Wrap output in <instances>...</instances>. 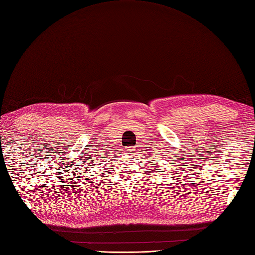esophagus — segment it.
<instances>
[{
    "label": "esophagus",
    "mask_w": 255,
    "mask_h": 255,
    "mask_svg": "<svg viewBox=\"0 0 255 255\" xmlns=\"http://www.w3.org/2000/svg\"><path fill=\"white\" fill-rule=\"evenodd\" d=\"M127 151L129 153H133L134 152V149H132V148H130V149H127Z\"/></svg>",
    "instance_id": "obj_1"
}]
</instances>
